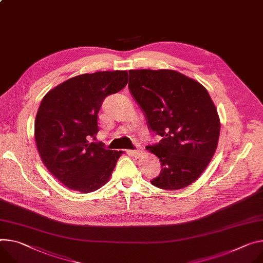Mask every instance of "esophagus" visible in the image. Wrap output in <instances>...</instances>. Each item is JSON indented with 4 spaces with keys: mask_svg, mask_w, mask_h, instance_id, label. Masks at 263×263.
Segmentation results:
<instances>
[{
    "mask_svg": "<svg viewBox=\"0 0 263 263\" xmlns=\"http://www.w3.org/2000/svg\"><path fill=\"white\" fill-rule=\"evenodd\" d=\"M128 153L133 156V157H139L142 154V149H138V150H132V151H128Z\"/></svg>",
    "mask_w": 263,
    "mask_h": 263,
    "instance_id": "1",
    "label": "esophagus"
}]
</instances>
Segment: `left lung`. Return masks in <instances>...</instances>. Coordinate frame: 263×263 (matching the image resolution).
<instances>
[{"label":"left lung","mask_w":263,"mask_h":263,"mask_svg":"<svg viewBox=\"0 0 263 263\" xmlns=\"http://www.w3.org/2000/svg\"><path fill=\"white\" fill-rule=\"evenodd\" d=\"M129 88L151 130L162 137L146 149L161 162L151 183L179 190L193 183L216 152L220 119L209 92L197 81L170 69L129 70Z\"/></svg>","instance_id":"1"}]
</instances>
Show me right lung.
<instances>
[{
    "label": "right lung",
    "instance_id": "add662e5",
    "mask_svg": "<svg viewBox=\"0 0 263 263\" xmlns=\"http://www.w3.org/2000/svg\"><path fill=\"white\" fill-rule=\"evenodd\" d=\"M126 70L71 78L46 93L34 121V139L45 166L68 189L90 193L105 185L122 151L90 142L99 132L103 101L128 83Z\"/></svg>",
    "mask_w": 263,
    "mask_h": 263
}]
</instances>
